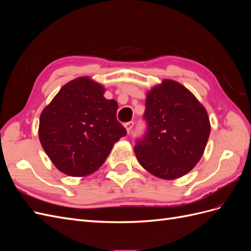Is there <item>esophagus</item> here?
Returning <instances> with one entry per match:
<instances>
[{
    "mask_svg": "<svg viewBox=\"0 0 251 251\" xmlns=\"http://www.w3.org/2000/svg\"><path fill=\"white\" fill-rule=\"evenodd\" d=\"M133 126H134V123H133V121H130V123H126V124H125V127H126V132H127V133H130V132H131V130L133 128Z\"/></svg>",
    "mask_w": 251,
    "mask_h": 251,
    "instance_id": "esophagus-1",
    "label": "esophagus"
}]
</instances>
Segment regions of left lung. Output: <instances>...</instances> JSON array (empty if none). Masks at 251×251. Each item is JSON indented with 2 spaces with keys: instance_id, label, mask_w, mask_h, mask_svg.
I'll use <instances>...</instances> for the list:
<instances>
[{
  "instance_id": "1",
  "label": "left lung",
  "mask_w": 251,
  "mask_h": 251,
  "mask_svg": "<svg viewBox=\"0 0 251 251\" xmlns=\"http://www.w3.org/2000/svg\"><path fill=\"white\" fill-rule=\"evenodd\" d=\"M148 130L134 151L154 176L174 180L191 172L201 159L210 134L206 109L181 83L164 79L147 93Z\"/></svg>"
}]
</instances>
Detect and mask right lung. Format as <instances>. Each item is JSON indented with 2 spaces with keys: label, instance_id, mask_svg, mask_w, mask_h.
I'll list each match as a JSON object with an SVG mask.
<instances>
[{
  "label": "right lung",
  "instance_id": "1",
  "mask_svg": "<svg viewBox=\"0 0 251 251\" xmlns=\"http://www.w3.org/2000/svg\"><path fill=\"white\" fill-rule=\"evenodd\" d=\"M104 88L89 76L58 91L40 117L39 138L55 168L71 177L97 171L126 128L116 118L118 104L104 98Z\"/></svg>",
  "mask_w": 251,
  "mask_h": 251
}]
</instances>
